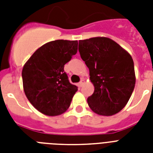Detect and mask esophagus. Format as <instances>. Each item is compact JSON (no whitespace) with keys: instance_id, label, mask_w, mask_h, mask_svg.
<instances>
[{"instance_id":"1","label":"esophagus","mask_w":153,"mask_h":153,"mask_svg":"<svg viewBox=\"0 0 153 153\" xmlns=\"http://www.w3.org/2000/svg\"><path fill=\"white\" fill-rule=\"evenodd\" d=\"M84 82H85V81H84V79H82L81 81H80V82H79V86H80V87H82V86L84 85Z\"/></svg>"}]
</instances>
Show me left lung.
Here are the masks:
<instances>
[{"label":"left lung","mask_w":153,"mask_h":153,"mask_svg":"<svg viewBox=\"0 0 153 153\" xmlns=\"http://www.w3.org/2000/svg\"><path fill=\"white\" fill-rule=\"evenodd\" d=\"M79 51L90 71L94 91L87 98L90 108L102 116L117 114L130 98L136 82L130 54L107 37L79 40Z\"/></svg>","instance_id":"left-lung-1"}]
</instances>
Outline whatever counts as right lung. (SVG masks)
<instances>
[{"label": "right lung", "instance_id": "add662e5", "mask_svg": "<svg viewBox=\"0 0 153 153\" xmlns=\"http://www.w3.org/2000/svg\"><path fill=\"white\" fill-rule=\"evenodd\" d=\"M77 50V40L57 39L44 44L25 62L22 70L25 94L42 114L58 116L69 108L78 87L69 82L64 65Z\"/></svg>", "mask_w": 153, "mask_h": 153}]
</instances>
